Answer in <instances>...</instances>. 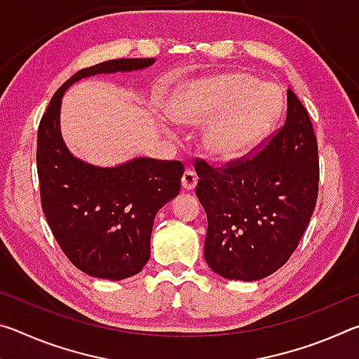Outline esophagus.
<instances>
[{
    "label": "esophagus",
    "mask_w": 359,
    "mask_h": 359,
    "mask_svg": "<svg viewBox=\"0 0 359 359\" xmlns=\"http://www.w3.org/2000/svg\"><path fill=\"white\" fill-rule=\"evenodd\" d=\"M196 184H198L196 172L191 171V169H187L184 175H182V187H184V190L190 191L194 187H196Z\"/></svg>",
    "instance_id": "obj_1"
}]
</instances>
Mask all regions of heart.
I'll return each mask as SVG.
<instances>
[{
    "label": "heart",
    "mask_w": 359,
    "mask_h": 359,
    "mask_svg": "<svg viewBox=\"0 0 359 359\" xmlns=\"http://www.w3.org/2000/svg\"><path fill=\"white\" fill-rule=\"evenodd\" d=\"M276 87L244 72L187 82L169 102L175 123L201 126V145L215 160H231L258 142L280 112Z\"/></svg>",
    "instance_id": "b5f03b06"
}]
</instances>
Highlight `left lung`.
Segmentation results:
<instances>
[{"label": "left lung", "instance_id": "obj_1", "mask_svg": "<svg viewBox=\"0 0 359 359\" xmlns=\"http://www.w3.org/2000/svg\"><path fill=\"white\" fill-rule=\"evenodd\" d=\"M196 196L208 214L204 258L228 280L253 282L287 263L318 194V147L309 114L287 92L282 130L247 160L194 165Z\"/></svg>", "mask_w": 359, "mask_h": 359}]
</instances>
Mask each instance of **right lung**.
Masks as SVG:
<instances>
[{"label": "right lung", "instance_id": "add662e5", "mask_svg": "<svg viewBox=\"0 0 359 359\" xmlns=\"http://www.w3.org/2000/svg\"><path fill=\"white\" fill-rule=\"evenodd\" d=\"M155 62L118 58L81 69L53 95L39 123L36 161L42 210L71 263L96 278L123 280L147 264L155 215L179 194L184 165L139 156L102 168L81 160L63 141L62 98L82 79L142 71Z\"/></svg>", "mask_w": 359, "mask_h": 359}]
</instances>
